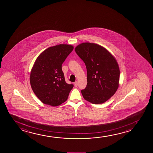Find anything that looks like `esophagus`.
Returning a JSON list of instances; mask_svg holds the SVG:
<instances>
[{
	"label": "esophagus",
	"mask_w": 153,
	"mask_h": 153,
	"mask_svg": "<svg viewBox=\"0 0 153 153\" xmlns=\"http://www.w3.org/2000/svg\"><path fill=\"white\" fill-rule=\"evenodd\" d=\"M74 85L75 87H77L78 86V82L77 81H76V82H74Z\"/></svg>",
	"instance_id": "34e87169"
}]
</instances>
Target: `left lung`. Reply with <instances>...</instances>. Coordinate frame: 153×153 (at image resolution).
I'll list each match as a JSON object with an SVG mask.
<instances>
[{"instance_id": "left-lung-1", "label": "left lung", "mask_w": 153, "mask_h": 153, "mask_svg": "<svg viewBox=\"0 0 153 153\" xmlns=\"http://www.w3.org/2000/svg\"><path fill=\"white\" fill-rule=\"evenodd\" d=\"M75 52L86 65L87 84L81 90L84 98L94 104H101L114 95L119 87L120 69L115 58L98 44L83 43Z\"/></svg>"}]
</instances>
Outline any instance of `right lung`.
I'll use <instances>...</instances> for the list:
<instances>
[{
    "instance_id": "add662e5",
    "label": "right lung",
    "mask_w": 153,
    "mask_h": 153,
    "mask_svg": "<svg viewBox=\"0 0 153 153\" xmlns=\"http://www.w3.org/2000/svg\"><path fill=\"white\" fill-rule=\"evenodd\" d=\"M73 48L67 44L52 46L36 59L30 81L34 93L44 104L57 106L67 100L74 85L65 82L62 65Z\"/></svg>"
}]
</instances>
